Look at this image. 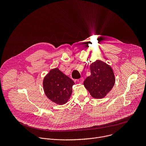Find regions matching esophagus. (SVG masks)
<instances>
[{"mask_svg":"<svg viewBox=\"0 0 146 146\" xmlns=\"http://www.w3.org/2000/svg\"><path fill=\"white\" fill-rule=\"evenodd\" d=\"M77 81H78V83H80V84H82V83L83 82V81H84V78H81L78 79V80H77Z\"/></svg>","mask_w":146,"mask_h":146,"instance_id":"esophagus-1","label":"esophagus"}]
</instances>
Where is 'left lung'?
Returning a JSON list of instances; mask_svg holds the SVG:
<instances>
[{"instance_id":"obj_1","label":"left lung","mask_w":146,"mask_h":146,"mask_svg":"<svg viewBox=\"0 0 146 146\" xmlns=\"http://www.w3.org/2000/svg\"><path fill=\"white\" fill-rule=\"evenodd\" d=\"M91 75L84 81V86L95 99H102L111 90L115 84V76L110 66L100 60L90 65Z\"/></svg>"}]
</instances>
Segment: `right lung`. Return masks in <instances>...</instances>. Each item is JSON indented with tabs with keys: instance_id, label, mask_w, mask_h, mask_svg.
I'll use <instances>...</instances> for the list:
<instances>
[{
	"instance_id": "right-lung-1",
	"label": "right lung",
	"mask_w": 146,
	"mask_h": 146,
	"mask_svg": "<svg viewBox=\"0 0 146 146\" xmlns=\"http://www.w3.org/2000/svg\"><path fill=\"white\" fill-rule=\"evenodd\" d=\"M74 82L58 68L51 69L44 77L43 90L47 98L57 105H64L71 96Z\"/></svg>"
}]
</instances>
